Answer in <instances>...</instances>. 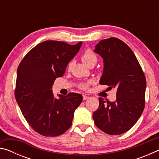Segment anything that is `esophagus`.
<instances>
[{"label":"esophagus","mask_w":159,"mask_h":159,"mask_svg":"<svg viewBox=\"0 0 159 159\" xmlns=\"http://www.w3.org/2000/svg\"><path fill=\"white\" fill-rule=\"evenodd\" d=\"M88 98H89V97H88L87 95H83V100H86V99H88Z\"/></svg>","instance_id":"34e87169"}]
</instances>
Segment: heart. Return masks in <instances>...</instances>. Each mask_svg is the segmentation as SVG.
Returning a JSON list of instances; mask_svg holds the SVG:
<instances>
[{"label":"heart","mask_w":159,"mask_h":159,"mask_svg":"<svg viewBox=\"0 0 159 159\" xmlns=\"http://www.w3.org/2000/svg\"><path fill=\"white\" fill-rule=\"evenodd\" d=\"M81 58L83 62H84L87 66H89L91 64H95L97 61H98L97 55L90 49L86 50L85 52H83ZM72 66H73V61H70V62L68 64V66H67V69H68V71H70V70H71ZM92 83H93L92 80H88V81L81 82L79 83L78 86H79V88H80L81 90H86L88 89L89 85L91 84Z\"/></svg>","instance_id":"heart-1"}]
</instances>
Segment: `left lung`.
I'll return each mask as SVG.
<instances>
[{"instance_id": "obj_1", "label": "left lung", "mask_w": 159, "mask_h": 159, "mask_svg": "<svg viewBox=\"0 0 159 159\" xmlns=\"http://www.w3.org/2000/svg\"><path fill=\"white\" fill-rule=\"evenodd\" d=\"M94 51L104 61L99 84L116 89L115 102L99 98V107L93 114L95 124L109 134H123L143 112L146 78L134 52L121 40L114 37L102 40Z\"/></svg>"}]
</instances>
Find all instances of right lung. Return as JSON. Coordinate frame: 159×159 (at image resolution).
<instances>
[{
  "label": "right lung",
  "mask_w": 159,
  "mask_h": 159,
  "mask_svg": "<svg viewBox=\"0 0 159 159\" xmlns=\"http://www.w3.org/2000/svg\"><path fill=\"white\" fill-rule=\"evenodd\" d=\"M81 45L82 42L74 45L57 41L42 42L26 54L18 66L16 101L29 125L41 135L56 137L65 133L83 101L82 95L75 93L56 98L51 90Z\"/></svg>",
  "instance_id": "right-lung-1"
}]
</instances>
